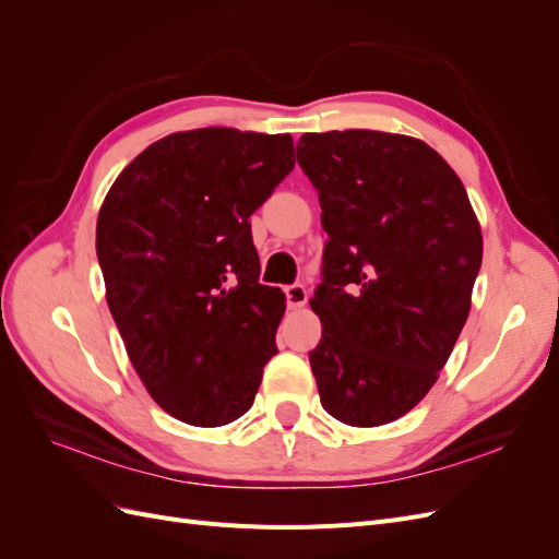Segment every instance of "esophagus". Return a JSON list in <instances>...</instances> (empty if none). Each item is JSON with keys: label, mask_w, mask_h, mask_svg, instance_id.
<instances>
[{"label": "esophagus", "mask_w": 559, "mask_h": 559, "mask_svg": "<svg viewBox=\"0 0 559 559\" xmlns=\"http://www.w3.org/2000/svg\"><path fill=\"white\" fill-rule=\"evenodd\" d=\"M286 294V302H289V308H302L308 302V289L302 284H289L284 289Z\"/></svg>", "instance_id": "esophagus-1"}]
</instances>
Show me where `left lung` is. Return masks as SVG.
<instances>
[{"label":"left lung","instance_id":"1","mask_svg":"<svg viewBox=\"0 0 559 559\" xmlns=\"http://www.w3.org/2000/svg\"><path fill=\"white\" fill-rule=\"evenodd\" d=\"M296 156L329 235L312 298L319 399L349 427H380L427 396L466 324L478 218L452 167L405 134L308 132Z\"/></svg>","mask_w":559,"mask_h":559}]
</instances>
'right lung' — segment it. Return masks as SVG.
Instances as JSON below:
<instances>
[{
	"mask_svg": "<svg viewBox=\"0 0 559 559\" xmlns=\"http://www.w3.org/2000/svg\"><path fill=\"white\" fill-rule=\"evenodd\" d=\"M292 134L175 132L118 175L97 261L128 357L165 413L222 427L275 357L284 294L259 282L249 216L294 170Z\"/></svg>",
	"mask_w": 559,
	"mask_h": 559,
	"instance_id": "1",
	"label": "right lung"
}]
</instances>
